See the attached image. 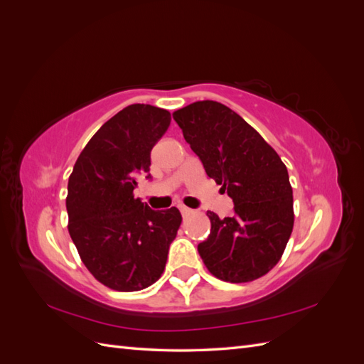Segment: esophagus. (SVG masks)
Listing matches in <instances>:
<instances>
[{"instance_id":"esophagus-1","label":"esophagus","mask_w":364,"mask_h":364,"mask_svg":"<svg viewBox=\"0 0 364 364\" xmlns=\"http://www.w3.org/2000/svg\"><path fill=\"white\" fill-rule=\"evenodd\" d=\"M178 208H179V211H181V214H182L183 217H186V215H190V214H193V209H190V208H186V206H183V205H179Z\"/></svg>"}]
</instances>
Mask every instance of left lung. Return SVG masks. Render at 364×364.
I'll list each match as a JSON object with an SVG mask.
<instances>
[{"instance_id":"left-lung-1","label":"left lung","mask_w":364,"mask_h":364,"mask_svg":"<svg viewBox=\"0 0 364 364\" xmlns=\"http://www.w3.org/2000/svg\"><path fill=\"white\" fill-rule=\"evenodd\" d=\"M209 178L234 202L232 215L208 211L211 232L197 246L208 270L249 282L277 264L293 230V190L278 153L232 109L196 102L173 114Z\"/></svg>"}]
</instances>
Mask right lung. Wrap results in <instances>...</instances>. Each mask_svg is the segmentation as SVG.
<instances>
[{
    "label": "right lung",
    "mask_w": 364,
    "mask_h": 364,
    "mask_svg": "<svg viewBox=\"0 0 364 364\" xmlns=\"http://www.w3.org/2000/svg\"><path fill=\"white\" fill-rule=\"evenodd\" d=\"M168 111L130 105L97 130L68 181V230L97 281L118 291L156 282L182 217L135 199L138 176L150 174V151L167 132Z\"/></svg>",
    "instance_id": "add662e5"
}]
</instances>
